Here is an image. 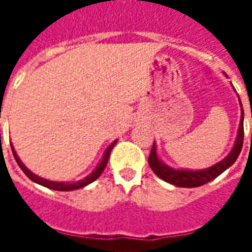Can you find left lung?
Segmentation results:
<instances>
[{"instance_id":"1","label":"left lung","mask_w":252,"mask_h":252,"mask_svg":"<svg viewBox=\"0 0 252 252\" xmlns=\"http://www.w3.org/2000/svg\"><path fill=\"white\" fill-rule=\"evenodd\" d=\"M243 109H242V120L239 126V133L236 137V142L233 146L232 151L229 153L227 158H224L221 162H219L215 166H212L209 169L201 170V171H190V170H174L170 169L169 166L163 164L157 157L155 153V146L151 148V153L148 157V164L155 174L159 178H162L166 182H169L171 185L180 186V188H197V186L205 185L212 180H215L216 177L221 174L224 170H227L229 166L235 163V160L238 159L239 154L243 147V137H244V128H243ZM252 119V113H251Z\"/></svg>"}]
</instances>
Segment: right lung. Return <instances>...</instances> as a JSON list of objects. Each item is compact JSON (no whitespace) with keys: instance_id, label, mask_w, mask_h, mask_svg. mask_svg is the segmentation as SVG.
Instances as JSON below:
<instances>
[{"instance_id":"obj_1","label":"right lung","mask_w":252,"mask_h":252,"mask_svg":"<svg viewBox=\"0 0 252 252\" xmlns=\"http://www.w3.org/2000/svg\"><path fill=\"white\" fill-rule=\"evenodd\" d=\"M116 144V142H113L112 144H110L109 147H108V150L105 151V155L104 158H102V160L99 162L98 167L94 170L92 174L89 175L88 178H85L83 181H79V182H74V184H64V182H54V181H48V180H44V178H40V177H37L36 174H33L32 171H30V170L25 167L24 164H23V162L20 160L19 157L16 155V153H14V148L12 147V144H10V147H12V153H13V157L14 159H16V162H17V164L20 166V169L23 170L25 173V175L30 178V180H32L33 182H36V184H39V185H43L46 186V188H48V189H54V190H59V191H66V190H75V189H81V188H83V186L89 185V184H92L93 181H95L97 178H98L99 175L102 174V171L105 170V167H106V163H108V159H109V155H110V151H112V148H113V146Z\"/></svg>"}]
</instances>
